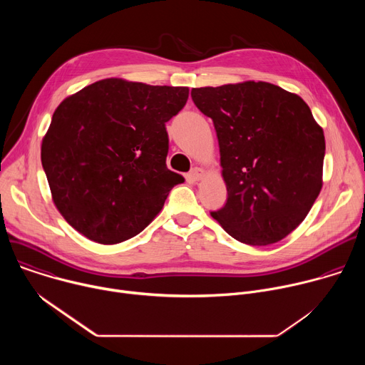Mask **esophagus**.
Returning <instances> with one entry per match:
<instances>
[{"mask_svg": "<svg viewBox=\"0 0 365 365\" xmlns=\"http://www.w3.org/2000/svg\"><path fill=\"white\" fill-rule=\"evenodd\" d=\"M203 169H200V168H193L192 170H190V173H189V178L193 180V182H197L202 176H203Z\"/></svg>", "mask_w": 365, "mask_h": 365, "instance_id": "34e87169", "label": "esophagus"}]
</instances>
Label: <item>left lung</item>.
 I'll list each match as a JSON object with an SVG mask.
<instances>
[{"instance_id":"obj_1","label":"left lung","mask_w":365,"mask_h":365,"mask_svg":"<svg viewBox=\"0 0 365 365\" xmlns=\"http://www.w3.org/2000/svg\"><path fill=\"white\" fill-rule=\"evenodd\" d=\"M214 123L227 202L212 211L240 242L269 245L289 235L322 189L325 137L307 103L267 82L193 88Z\"/></svg>"}]
</instances>
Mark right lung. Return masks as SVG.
I'll return each instance as SVG.
<instances>
[{"label":"right lung","mask_w":365,"mask_h":365,"mask_svg":"<svg viewBox=\"0 0 365 365\" xmlns=\"http://www.w3.org/2000/svg\"><path fill=\"white\" fill-rule=\"evenodd\" d=\"M185 86L103 79L66 98L41 144L59 212L81 234L117 244L141 232L185 179L169 170L166 123L186 106Z\"/></svg>","instance_id":"right-lung-1"}]
</instances>
